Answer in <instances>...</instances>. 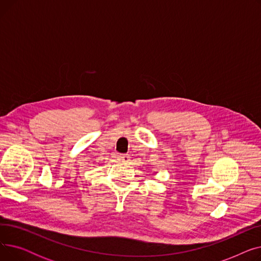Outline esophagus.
Returning a JSON list of instances; mask_svg holds the SVG:
<instances>
[{"mask_svg": "<svg viewBox=\"0 0 261 261\" xmlns=\"http://www.w3.org/2000/svg\"><path fill=\"white\" fill-rule=\"evenodd\" d=\"M118 160L122 163H128L130 161V156L128 154H119Z\"/></svg>", "mask_w": 261, "mask_h": 261, "instance_id": "esophagus-1", "label": "esophagus"}]
</instances>
